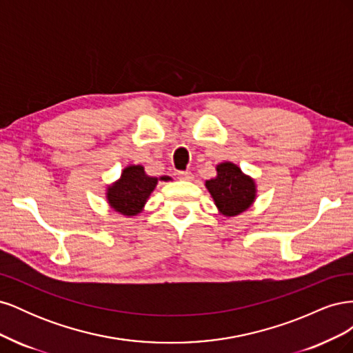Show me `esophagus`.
Wrapping results in <instances>:
<instances>
[{
	"label": "esophagus",
	"mask_w": 353,
	"mask_h": 353,
	"mask_svg": "<svg viewBox=\"0 0 353 353\" xmlns=\"http://www.w3.org/2000/svg\"><path fill=\"white\" fill-rule=\"evenodd\" d=\"M176 175H178L179 179H184V181H191V179H193V174H191L190 170H179Z\"/></svg>",
	"instance_id": "1"
}]
</instances>
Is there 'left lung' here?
<instances>
[{"label": "left lung", "instance_id": "left-lung-1", "mask_svg": "<svg viewBox=\"0 0 353 353\" xmlns=\"http://www.w3.org/2000/svg\"><path fill=\"white\" fill-rule=\"evenodd\" d=\"M218 176L206 181V187L218 209L227 216H236L248 209L254 200V183L241 169L230 162L216 168Z\"/></svg>", "mask_w": 353, "mask_h": 353}]
</instances>
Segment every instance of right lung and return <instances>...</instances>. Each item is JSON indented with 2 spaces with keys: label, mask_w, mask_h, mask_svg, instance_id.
<instances>
[{
  "label": "right lung",
  "mask_w": 353,
  "mask_h": 353,
  "mask_svg": "<svg viewBox=\"0 0 353 353\" xmlns=\"http://www.w3.org/2000/svg\"><path fill=\"white\" fill-rule=\"evenodd\" d=\"M160 179L168 181L169 176H162ZM156 184L157 178L145 175L143 166H128L122 172L121 179L109 187L108 199L110 206L123 215H137L143 209Z\"/></svg>",
  "instance_id": "obj_1"
}]
</instances>
